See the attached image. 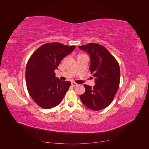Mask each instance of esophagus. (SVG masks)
Masks as SVG:
<instances>
[{"instance_id":"obj_1","label":"esophagus","mask_w":149,"mask_h":149,"mask_svg":"<svg viewBox=\"0 0 149 149\" xmlns=\"http://www.w3.org/2000/svg\"><path fill=\"white\" fill-rule=\"evenodd\" d=\"M78 85V84L77 83H74V82H72L71 83V86H77Z\"/></svg>"}]
</instances>
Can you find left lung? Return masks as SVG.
<instances>
[{
  "mask_svg": "<svg viewBox=\"0 0 149 149\" xmlns=\"http://www.w3.org/2000/svg\"><path fill=\"white\" fill-rule=\"evenodd\" d=\"M79 48L87 52L91 58L89 70L96 77L92 88L84 84L86 91L79 97L84 105L93 111L104 109L112 102L120 83V68L118 61L101 45L91 43Z\"/></svg>",
  "mask_w": 149,
  "mask_h": 149,
  "instance_id": "left-lung-1",
  "label": "left lung"
}]
</instances>
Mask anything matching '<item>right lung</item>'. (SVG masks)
Here are the masks:
<instances>
[{
  "mask_svg": "<svg viewBox=\"0 0 149 149\" xmlns=\"http://www.w3.org/2000/svg\"><path fill=\"white\" fill-rule=\"evenodd\" d=\"M75 47L58 42L47 43L40 47L30 57L25 70L26 88L40 107L50 109L59 104L63 99L71 83L56 78L55 70Z\"/></svg>",
  "mask_w": 149,
  "mask_h": 149,
  "instance_id": "right-lung-1",
  "label": "right lung"
}]
</instances>
